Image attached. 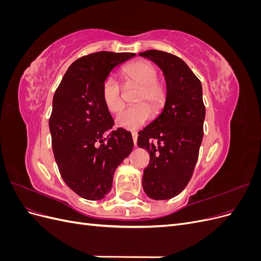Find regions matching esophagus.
Wrapping results in <instances>:
<instances>
[{
    "label": "esophagus",
    "mask_w": 261,
    "mask_h": 261,
    "mask_svg": "<svg viewBox=\"0 0 261 261\" xmlns=\"http://www.w3.org/2000/svg\"><path fill=\"white\" fill-rule=\"evenodd\" d=\"M132 136H133V140H134V145H137V137H138V135H137V133L136 132H133L132 133Z\"/></svg>",
    "instance_id": "34e87169"
}]
</instances>
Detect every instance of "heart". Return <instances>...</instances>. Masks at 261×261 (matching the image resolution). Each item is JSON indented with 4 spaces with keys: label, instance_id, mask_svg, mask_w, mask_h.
Wrapping results in <instances>:
<instances>
[{
    "label": "heart",
    "instance_id": "b5f03b06",
    "mask_svg": "<svg viewBox=\"0 0 261 261\" xmlns=\"http://www.w3.org/2000/svg\"><path fill=\"white\" fill-rule=\"evenodd\" d=\"M122 74L125 87L139 86L134 96L135 106L125 109L117 115L116 125L126 129H136L143 126L151 116L159 114L168 98L165 85L158 81L159 70L153 63L138 60L126 65ZM101 98L109 112L117 113L124 107L122 86L113 76H108L101 87Z\"/></svg>",
    "mask_w": 261,
    "mask_h": 261
}]
</instances>
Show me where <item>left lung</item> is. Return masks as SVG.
Returning a JSON list of instances; mask_svg holds the SVG:
<instances>
[{
    "label": "left lung",
    "mask_w": 261,
    "mask_h": 261,
    "mask_svg": "<svg viewBox=\"0 0 261 261\" xmlns=\"http://www.w3.org/2000/svg\"><path fill=\"white\" fill-rule=\"evenodd\" d=\"M139 55L163 70L168 90L162 113L138 133V147L150 154L143 187L150 198L170 199L187 186L198 160L206 116L202 87L198 77L176 55L158 50Z\"/></svg>",
    "instance_id": "obj_1"
}]
</instances>
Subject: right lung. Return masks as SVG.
<instances>
[{
    "mask_svg": "<svg viewBox=\"0 0 261 261\" xmlns=\"http://www.w3.org/2000/svg\"><path fill=\"white\" fill-rule=\"evenodd\" d=\"M135 55H85L68 67L54 93L49 127L55 161L66 185L85 199L99 200L111 191L116 168L133 150L129 132L109 131L114 121L102 101L101 87L115 66Z\"/></svg>",
    "mask_w": 261,
    "mask_h": 261,
    "instance_id": "1",
    "label": "right lung"
}]
</instances>
